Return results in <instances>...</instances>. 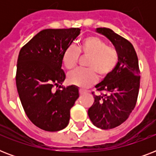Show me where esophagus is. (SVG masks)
I'll return each mask as SVG.
<instances>
[{"label":"esophagus","instance_id":"1","mask_svg":"<svg viewBox=\"0 0 156 156\" xmlns=\"http://www.w3.org/2000/svg\"><path fill=\"white\" fill-rule=\"evenodd\" d=\"M86 92H87V91L83 90V89H79V94H80V95H83V94H84V93Z\"/></svg>","mask_w":156,"mask_h":156}]
</instances>
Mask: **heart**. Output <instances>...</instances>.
Segmentation results:
<instances>
[{
	"instance_id": "heart-1",
	"label": "heart",
	"mask_w": 156,
	"mask_h": 156,
	"mask_svg": "<svg viewBox=\"0 0 156 156\" xmlns=\"http://www.w3.org/2000/svg\"><path fill=\"white\" fill-rule=\"evenodd\" d=\"M79 55L88 56L87 69H77L68 75L69 82L74 86L87 88L96 82L98 75L105 78L117 66L119 62L118 51L113 47H108L107 43L98 36L90 35L84 38L76 48L70 45L62 54V63L69 70L75 68Z\"/></svg>"
}]
</instances>
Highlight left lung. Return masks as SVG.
<instances>
[{
  "mask_svg": "<svg viewBox=\"0 0 156 156\" xmlns=\"http://www.w3.org/2000/svg\"><path fill=\"white\" fill-rule=\"evenodd\" d=\"M97 31L110 40L119 53V62L113 72L95 86L100 95L88 109L94 126L102 129L117 127L128 119L135 108L140 87V69L138 56L129 40L109 28Z\"/></svg>",
  "mask_w": 156,
  "mask_h": 156,
  "instance_id": "obj_1",
  "label": "left lung"
}]
</instances>
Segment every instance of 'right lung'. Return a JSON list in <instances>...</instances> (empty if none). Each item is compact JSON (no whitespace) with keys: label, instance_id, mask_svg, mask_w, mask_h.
<instances>
[{"label":"right lung","instance_id":"add662e5","mask_svg":"<svg viewBox=\"0 0 156 156\" xmlns=\"http://www.w3.org/2000/svg\"><path fill=\"white\" fill-rule=\"evenodd\" d=\"M80 34L78 28L45 29L21 48L16 85L27 116L38 128L55 132L68 126L79 96L74 86L61 87L62 54ZM56 89H55V87Z\"/></svg>","mask_w":156,"mask_h":156}]
</instances>
